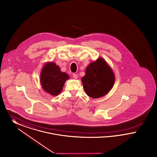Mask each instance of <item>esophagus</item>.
I'll return each mask as SVG.
<instances>
[{
  "label": "esophagus",
  "instance_id": "obj_1",
  "mask_svg": "<svg viewBox=\"0 0 157 157\" xmlns=\"http://www.w3.org/2000/svg\"><path fill=\"white\" fill-rule=\"evenodd\" d=\"M73 78H75V79H76V78H77V77H78V76H77V74H73Z\"/></svg>",
  "mask_w": 157,
  "mask_h": 157
}]
</instances>
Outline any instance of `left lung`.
Segmentation results:
<instances>
[{
	"instance_id": "obj_1",
	"label": "left lung",
	"mask_w": 157,
	"mask_h": 157,
	"mask_svg": "<svg viewBox=\"0 0 157 157\" xmlns=\"http://www.w3.org/2000/svg\"><path fill=\"white\" fill-rule=\"evenodd\" d=\"M115 80L112 68L103 58L91 63L86 70V75L82 78L86 93L94 99L108 93L113 87Z\"/></svg>"
}]
</instances>
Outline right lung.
I'll return each mask as SVG.
<instances>
[{"label":"right lung","instance_id":"1","mask_svg":"<svg viewBox=\"0 0 157 157\" xmlns=\"http://www.w3.org/2000/svg\"><path fill=\"white\" fill-rule=\"evenodd\" d=\"M68 78V75L61 72L58 66L52 62H48L42 68L40 82L45 91L52 96H57Z\"/></svg>","mask_w":157,"mask_h":157}]
</instances>
